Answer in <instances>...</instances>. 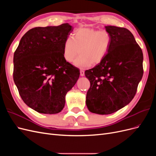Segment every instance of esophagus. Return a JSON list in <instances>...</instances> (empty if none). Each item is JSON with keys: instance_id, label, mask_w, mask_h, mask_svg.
<instances>
[{"instance_id": "34e87169", "label": "esophagus", "mask_w": 156, "mask_h": 156, "mask_svg": "<svg viewBox=\"0 0 156 156\" xmlns=\"http://www.w3.org/2000/svg\"><path fill=\"white\" fill-rule=\"evenodd\" d=\"M80 75H81V76H84V70H83V69L80 70Z\"/></svg>"}]
</instances>
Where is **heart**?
Returning <instances> with one entry per match:
<instances>
[{
  "label": "heart",
  "mask_w": 156,
  "mask_h": 156,
  "mask_svg": "<svg viewBox=\"0 0 156 156\" xmlns=\"http://www.w3.org/2000/svg\"><path fill=\"white\" fill-rule=\"evenodd\" d=\"M112 36L106 30L93 28H79L72 34V37L66 39L62 55L66 61L72 62L79 68H86L93 64L100 63L109 51Z\"/></svg>",
  "instance_id": "1"
}]
</instances>
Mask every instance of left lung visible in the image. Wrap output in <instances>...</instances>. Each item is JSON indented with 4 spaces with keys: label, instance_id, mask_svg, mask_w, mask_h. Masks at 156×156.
<instances>
[{
    "label": "left lung",
    "instance_id": "1",
    "mask_svg": "<svg viewBox=\"0 0 156 156\" xmlns=\"http://www.w3.org/2000/svg\"><path fill=\"white\" fill-rule=\"evenodd\" d=\"M112 36L105 58L84 74L90 83L87 94L88 110L108 115L133 100L143 75V54L132 33L126 28L106 26Z\"/></svg>",
    "mask_w": 156,
    "mask_h": 156
}]
</instances>
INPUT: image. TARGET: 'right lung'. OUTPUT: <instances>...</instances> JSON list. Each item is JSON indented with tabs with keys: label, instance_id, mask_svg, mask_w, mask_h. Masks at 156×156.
<instances>
[{
	"label": "right lung",
	"instance_id": "1",
	"mask_svg": "<svg viewBox=\"0 0 156 156\" xmlns=\"http://www.w3.org/2000/svg\"><path fill=\"white\" fill-rule=\"evenodd\" d=\"M73 27H35L26 32L13 55V81L23 101L44 114L63 109L65 97L79 77V69L63 57L64 43Z\"/></svg>",
	"mask_w": 156,
	"mask_h": 156
}]
</instances>
